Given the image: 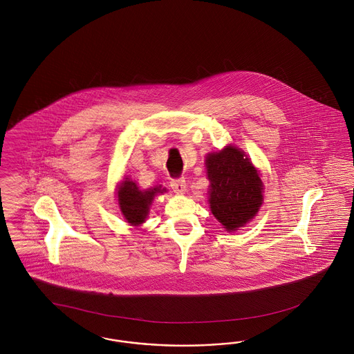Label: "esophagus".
Segmentation results:
<instances>
[{"label": "esophagus", "mask_w": 354, "mask_h": 354, "mask_svg": "<svg viewBox=\"0 0 354 354\" xmlns=\"http://www.w3.org/2000/svg\"><path fill=\"white\" fill-rule=\"evenodd\" d=\"M171 188L176 192V194H185V178H179V179H172L171 180Z\"/></svg>", "instance_id": "obj_1"}]
</instances>
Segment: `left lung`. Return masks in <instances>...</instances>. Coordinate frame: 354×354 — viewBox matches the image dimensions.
<instances>
[{"mask_svg":"<svg viewBox=\"0 0 354 354\" xmlns=\"http://www.w3.org/2000/svg\"><path fill=\"white\" fill-rule=\"evenodd\" d=\"M205 165L211 211L227 231H235L257 214L263 182L244 152L232 146L208 153Z\"/></svg>","mask_w":354,"mask_h":354,"instance_id":"1","label":"left lung"}]
</instances>
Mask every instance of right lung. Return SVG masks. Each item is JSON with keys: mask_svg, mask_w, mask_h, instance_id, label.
<instances>
[{"mask_svg": "<svg viewBox=\"0 0 354 354\" xmlns=\"http://www.w3.org/2000/svg\"><path fill=\"white\" fill-rule=\"evenodd\" d=\"M162 189L153 188L149 191H140L133 180L126 179L118 191L119 207L126 220L133 225L143 223L149 214V207L153 195Z\"/></svg>", "mask_w": 354, "mask_h": 354, "instance_id": "right-lung-1", "label": "right lung"}]
</instances>
